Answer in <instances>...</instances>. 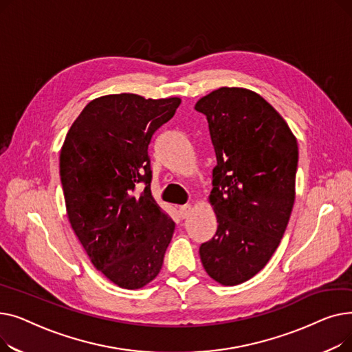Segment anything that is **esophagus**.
Returning a JSON list of instances; mask_svg holds the SVG:
<instances>
[{
	"label": "esophagus",
	"instance_id": "obj_1",
	"mask_svg": "<svg viewBox=\"0 0 352 352\" xmlns=\"http://www.w3.org/2000/svg\"><path fill=\"white\" fill-rule=\"evenodd\" d=\"M178 212H179L181 218H187V217L190 215V212H191V206H190V204H186V206H181V207L178 208Z\"/></svg>",
	"mask_w": 352,
	"mask_h": 352
}]
</instances>
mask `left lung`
Here are the masks:
<instances>
[{
	"label": "left lung",
	"mask_w": 352,
	"mask_h": 352,
	"mask_svg": "<svg viewBox=\"0 0 352 352\" xmlns=\"http://www.w3.org/2000/svg\"><path fill=\"white\" fill-rule=\"evenodd\" d=\"M195 109L207 117L217 157L210 202L218 228L201 244V263L217 283L236 285L260 272L280 245L295 199L298 144L250 89H215Z\"/></svg>",
	"instance_id": "1"
}]
</instances>
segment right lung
Here are the masks:
<instances>
[{"mask_svg":"<svg viewBox=\"0 0 352 352\" xmlns=\"http://www.w3.org/2000/svg\"><path fill=\"white\" fill-rule=\"evenodd\" d=\"M181 100L113 94L91 101L60 155L67 214L89 260L109 281L137 289L158 275L175 223L151 195L148 145ZM138 183L144 190L137 193Z\"/></svg>","mask_w":352,"mask_h":352,"instance_id":"right-lung-1","label":"right lung"}]
</instances>
